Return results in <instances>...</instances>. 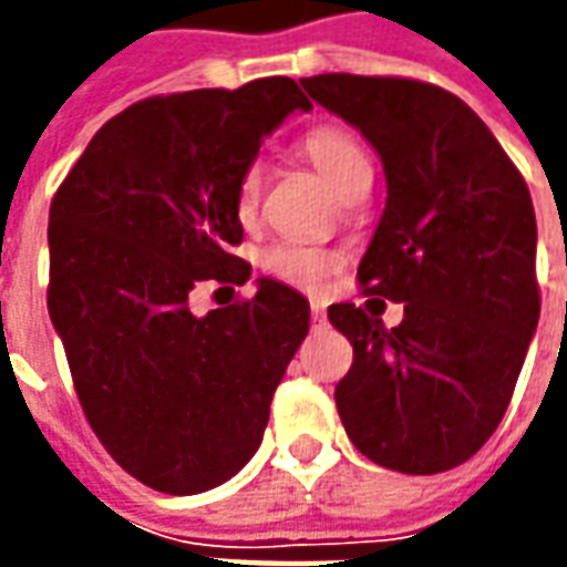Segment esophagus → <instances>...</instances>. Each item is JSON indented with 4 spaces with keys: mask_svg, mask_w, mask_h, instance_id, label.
<instances>
[{
    "mask_svg": "<svg viewBox=\"0 0 567 567\" xmlns=\"http://www.w3.org/2000/svg\"><path fill=\"white\" fill-rule=\"evenodd\" d=\"M309 312H312V321H316V324H324V321H328L324 303H316V300H312V303H309Z\"/></svg>",
    "mask_w": 567,
    "mask_h": 567,
    "instance_id": "34e87169",
    "label": "esophagus"
}]
</instances>
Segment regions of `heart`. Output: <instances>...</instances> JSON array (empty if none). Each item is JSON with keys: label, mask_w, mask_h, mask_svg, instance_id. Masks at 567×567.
<instances>
[{"label": "heart", "mask_w": 567, "mask_h": 567, "mask_svg": "<svg viewBox=\"0 0 567 567\" xmlns=\"http://www.w3.org/2000/svg\"><path fill=\"white\" fill-rule=\"evenodd\" d=\"M303 151L340 197H346L358 182L370 178L368 154L358 145L355 136L346 133L343 127L309 130L303 136ZM260 185H264L260 163H248L239 175V185H236V209L243 218L258 209ZM260 264L279 282L300 288V291H321L333 272L340 270V255L324 246L300 243V239H282V243H272L264 251Z\"/></svg>", "instance_id": "heart-1"}]
</instances>
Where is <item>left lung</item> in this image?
Listing matches in <instances>:
<instances>
[{
    "label": "left lung",
    "mask_w": 567,
    "mask_h": 567,
    "mask_svg": "<svg viewBox=\"0 0 567 567\" xmlns=\"http://www.w3.org/2000/svg\"><path fill=\"white\" fill-rule=\"evenodd\" d=\"M300 84L361 130L389 185L358 267L373 300L328 309L355 352L337 413L382 467H458L504 419L540 316L528 185L474 109L437 84L346 72ZM377 296L405 303L392 332Z\"/></svg>",
    "instance_id": "1"
}]
</instances>
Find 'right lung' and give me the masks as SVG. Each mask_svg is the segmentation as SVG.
<instances>
[{"mask_svg":"<svg viewBox=\"0 0 567 567\" xmlns=\"http://www.w3.org/2000/svg\"><path fill=\"white\" fill-rule=\"evenodd\" d=\"M312 109L285 75L133 103L96 130L48 218V312L81 410L130 476L166 495L221 486L255 455L309 331L307 297L272 279L194 316L199 282L251 264L236 185L264 136Z\"/></svg>","mask_w":567,"mask_h":567,"instance_id":"obj_1","label":"right lung"}]
</instances>
